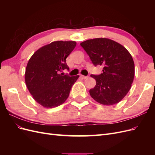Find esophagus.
I'll use <instances>...</instances> for the list:
<instances>
[{"instance_id":"34e87169","label":"esophagus","mask_w":155,"mask_h":155,"mask_svg":"<svg viewBox=\"0 0 155 155\" xmlns=\"http://www.w3.org/2000/svg\"><path fill=\"white\" fill-rule=\"evenodd\" d=\"M81 78H82V79H84L88 78V76H83V75H81Z\"/></svg>"}]
</instances>
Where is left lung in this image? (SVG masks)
Instances as JSON below:
<instances>
[{"mask_svg": "<svg viewBox=\"0 0 155 155\" xmlns=\"http://www.w3.org/2000/svg\"><path fill=\"white\" fill-rule=\"evenodd\" d=\"M94 66L104 67L100 75L91 74L96 85L89 93L105 105L119 103L130 89L134 76L132 56L124 46L107 38L87 40L80 44Z\"/></svg>", "mask_w": 155, "mask_h": 155, "instance_id": "8db88e82", "label": "left lung"}]
</instances>
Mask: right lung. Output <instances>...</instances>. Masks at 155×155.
<instances>
[{
	"instance_id": "obj_1",
	"label": "right lung",
	"mask_w": 155,
	"mask_h": 155,
	"mask_svg": "<svg viewBox=\"0 0 155 155\" xmlns=\"http://www.w3.org/2000/svg\"><path fill=\"white\" fill-rule=\"evenodd\" d=\"M76 46L75 41H54L37 50L28 61L26 85L34 99L43 107H56L68 98L79 76L61 72L69 70L66 59Z\"/></svg>"
}]
</instances>
